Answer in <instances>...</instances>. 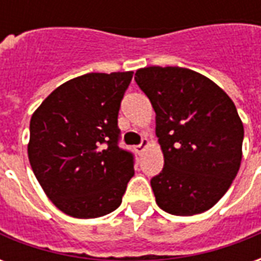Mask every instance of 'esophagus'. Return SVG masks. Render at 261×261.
I'll return each instance as SVG.
<instances>
[{"label":"esophagus","mask_w":261,"mask_h":261,"mask_svg":"<svg viewBox=\"0 0 261 261\" xmlns=\"http://www.w3.org/2000/svg\"><path fill=\"white\" fill-rule=\"evenodd\" d=\"M148 147V140L147 138H142L141 140V144H138V145H136V151L138 153H141L145 148Z\"/></svg>","instance_id":"1"}]
</instances>
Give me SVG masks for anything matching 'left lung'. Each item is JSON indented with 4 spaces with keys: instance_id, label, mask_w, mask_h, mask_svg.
Masks as SVG:
<instances>
[{
    "instance_id": "obj_1",
    "label": "left lung",
    "mask_w": 261,
    "mask_h": 261,
    "mask_svg": "<svg viewBox=\"0 0 261 261\" xmlns=\"http://www.w3.org/2000/svg\"><path fill=\"white\" fill-rule=\"evenodd\" d=\"M137 85L155 110L164 169L151 179L159 207L189 217L214 207L242 161L243 124L217 84L181 67L137 69Z\"/></svg>"
}]
</instances>
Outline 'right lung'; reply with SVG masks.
I'll use <instances>...</instances> for the list:
<instances>
[{
	"mask_svg": "<svg viewBox=\"0 0 261 261\" xmlns=\"http://www.w3.org/2000/svg\"><path fill=\"white\" fill-rule=\"evenodd\" d=\"M133 78L91 72L67 81L31 119L28 155L56 207L74 218H97L121 204L134 176L133 153L119 147L120 103Z\"/></svg>",
	"mask_w": 261,
	"mask_h": 261,
	"instance_id": "right-lung-1",
	"label": "right lung"
}]
</instances>
